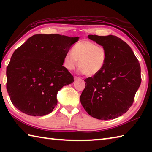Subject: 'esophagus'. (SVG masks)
Returning a JSON list of instances; mask_svg holds the SVG:
<instances>
[{"label":"esophagus","mask_w":152,"mask_h":152,"mask_svg":"<svg viewBox=\"0 0 152 152\" xmlns=\"http://www.w3.org/2000/svg\"><path fill=\"white\" fill-rule=\"evenodd\" d=\"M81 80L80 77H78V76H74V80Z\"/></svg>","instance_id":"34e87169"}]
</instances>
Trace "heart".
Segmentation results:
<instances>
[{
	"mask_svg": "<svg viewBox=\"0 0 152 152\" xmlns=\"http://www.w3.org/2000/svg\"><path fill=\"white\" fill-rule=\"evenodd\" d=\"M107 51L102 45L89 40L76 43L73 51H69L64 58V66L69 71L74 70L78 65L80 71L86 76L97 75L103 70L107 62Z\"/></svg>",
	"mask_w": 152,
	"mask_h": 152,
	"instance_id": "1",
	"label": "heart"
}]
</instances>
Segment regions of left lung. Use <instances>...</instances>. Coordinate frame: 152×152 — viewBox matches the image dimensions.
<instances>
[{"label":"left lung","instance_id":"8db88e82","mask_svg":"<svg viewBox=\"0 0 152 152\" xmlns=\"http://www.w3.org/2000/svg\"><path fill=\"white\" fill-rule=\"evenodd\" d=\"M88 37L105 48L107 58L101 72L84 80L81 104L92 117L115 119L133 103L141 82L140 63L127 43L117 36L89 35Z\"/></svg>","mask_w":152,"mask_h":152}]
</instances>
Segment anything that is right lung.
I'll return each mask as SVG.
<instances>
[{"label": "right lung", "mask_w": 152, "mask_h": 152, "mask_svg": "<svg viewBox=\"0 0 152 152\" xmlns=\"http://www.w3.org/2000/svg\"><path fill=\"white\" fill-rule=\"evenodd\" d=\"M78 39L37 34L14 51L7 68V90L17 109L31 116L52 112L58 91L74 81L62 65L66 53Z\"/></svg>", "instance_id": "1"}]
</instances>
